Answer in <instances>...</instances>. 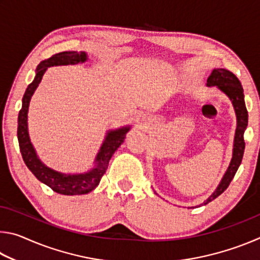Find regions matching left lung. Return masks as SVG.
I'll return each mask as SVG.
<instances>
[{
  "label": "left lung",
  "instance_id": "8db88e82",
  "mask_svg": "<svg viewBox=\"0 0 260 260\" xmlns=\"http://www.w3.org/2000/svg\"><path fill=\"white\" fill-rule=\"evenodd\" d=\"M208 87H217L219 90H221L228 99L231 100V102L234 107L235 113H236V132H235V138H234V148H233V157L231 160V164L228 166L225 175L221 180V182L219 183V186L215 189L214 192L211 195L208 200H206L203 204L206 205L210 203L211 201L217 199L219 195L226 190L230 186L231 181L234 178L237 169L241 165L242 158H243V152L245 148L244 142V131L248 126V111H246L245 103H244V94H243V88L239 79L236 78L234 73L225 69H214L212 73L210 74L208 78V82H206ZM199 205V206H201Z\"/></svg>",
  "mask_w": 260,
  "mask_h": 260
}]
</instances>
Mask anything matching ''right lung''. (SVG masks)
<instances>
[{
    "instance_id": "1",
    "label": "right lung",
    "mask_w": 260,
    "mask_h": 260,
    "mask_svg": "<svg viewBox=\"0 0 260 260\" xmlns=\"http://www.w3.org/2000/svg\"><path fill=\"white\" fill-rule=\"evenodd\" d=\"M88 57L85 51H63L52 55L50 58L42 60L35 70L34 80L29 83L27 89L25 91L23 105H21L18 114L17 136H18L19 149L26 166L28 167V170L35 175V178L39 181L47 184L52 190L61 193V195H83V193H88L94 190L99 186L105 171L108 170L109 161L111 159L114 151L124 142L127 132L131 128L129 126H126L114 131H108L102 147H101L99 153L96 155L94 167L86 173L64 174L57 172V171L47 167L39 159L35 149L33 148V144L30 143L28 135L27 113L30 98H32L35 89L38 88L39 83L41 82L43 74L46 73L48 68L58 67V65L85 63Z\"/></svg>"
}]
</instances>
